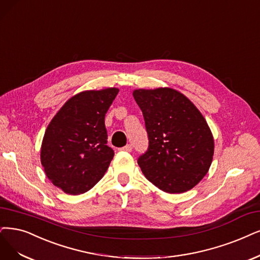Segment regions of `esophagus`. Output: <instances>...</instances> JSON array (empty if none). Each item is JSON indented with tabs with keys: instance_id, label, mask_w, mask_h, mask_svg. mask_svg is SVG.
Segmentation results:
<instances>
[{
	"instance_id": "obj_1",
	"label": "esophagus",
	"mask_w": 260,
	"mask_h": 260,
	"mask_svg": "<svg viewBox=\"0 0 260 260\" xmlns=\"http://www.w3.org/2000/svg\"><path fill=\"white\" fill-rule=\"evenodd\" d=\"M132 145H127V146H125V147H123V148H121L120 150L121 151H125V152H132Z\"/></svg>"
}]
</instances>
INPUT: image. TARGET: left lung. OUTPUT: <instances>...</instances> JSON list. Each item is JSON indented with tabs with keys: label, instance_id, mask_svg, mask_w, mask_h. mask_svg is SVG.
<instances>
[{
	"label": "left lung",
	"instance_id": "1",
	"mask_svg": "<svg viewBox=\"0 0 260 260\" xmlns=\"http://www.w3.org/2000/svg\"><path fill=\"white\" fill-rule=\"evenodd\" d=\"M133 95L149 135V150L138 159L142 174L169 194L191 189L207 175L214 154V138L203 113L168 86L136 89Z\"/></svg>",
	"mask_w": 260,
	"mask_h": 260
}]
</instances>
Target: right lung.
<instances>
[{
  "label": "right lung",
  "instance_id": "1",
  "mask_svg": "<svg viewBox=\"0 0 260 260\" xmlns=\"http://www.w3.org/2000/svg\"><path fill=\"white\" fill-rule=\"evenodd\" d=\"M118 93V88L77 93L48 124L41 161L47 178L64 193H85L107 171L114 152L106 145L105 114Z\"/></svg>",
  "mask_w": 260,
  "mask_h": 260
}]
</instances>
